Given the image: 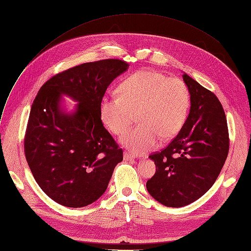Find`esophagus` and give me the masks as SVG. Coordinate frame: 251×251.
<instances>
[{
	"mask_svg": "<svg viewBox=\"0 0 251 251\" xmlns=\"http://www.w3.org/2000/svg\"><path fill=\"white\" fill-rule=\"evenodd\" d=\"M124 159H125L126 161H133V160L135 159V155L132 154V153L127 152V151H125V153H124Z\"/></svg>",
	"mask_w": 251,
	"mask_h": 251,
	"instance_id": "esophagus-1",
	"label": "esophagus"
}]
</instances>
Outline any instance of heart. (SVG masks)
<instances>
[{
	"mask_svg": "<svg viewBox=\"0 0 251 251\" xmlns=\"http://www.w3.org/2000/svg\"><path fill=\"white\" fill-rule=\"evenodd\" d=\"M119 96L101 100L100 115L110 131L119 135L132 124H139L120 137L126 148L141 153L163 139H171L183 128L191 106L186 83L177 77L151 71L133 74L119 85Z\"/></svg>",
	"mask_w": 251,
	"mask_h": 251,
	"instance_id": "b5f03b06",
	"label": "heart"
}]
</instances>
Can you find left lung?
<instances>
[{
	"mask_svg": "<svg viewBox=\"0 0 251 251\" xmlns=\"http://www.w3.org/2000/svg\"><path fill=\"white\" fill-rule=\"evenodd\" d=\"M183 79L191 97L189 115L167 148L150 155L157 170L146 183L154 200L171 208L188 205L209 191L229 149L226 117L217 97L187 74Z\"/></svg>",
	"mask_w": 251,
	"mask_h": 251,
	"instance_id": "1",
	"label": "left lung"
}]
</instances>
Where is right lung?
<instances>
[{
  "mask_svg": "<svg viewBox=\"0 0 251 251\" xmlns=\"http://www.w3.org/2000/svg\"><path fill=\"white\" fill-rule=\"evenodd\" d=\"M123 60L83 63L59 73L41 86L25 131V159L36 183L50 198L82 208L105 193L123 150L103 126L100 106L108 86L125 73ZM79 102L67 114L61 97Z\"/></svg>",
  "mask_w": 251,
  "mask_h": 251,
  "instance_id": "1",
  "label": "right lung"
}]
</instances>
